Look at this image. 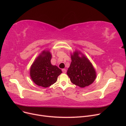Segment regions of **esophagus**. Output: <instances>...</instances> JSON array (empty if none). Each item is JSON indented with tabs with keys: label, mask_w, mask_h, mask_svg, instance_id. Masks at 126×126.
Here are the masks:
<instances>
[{
	"label": "esophagus",
	"mask_w": 126,
	"mask_h": 126,
	"mask_svg": "<svg viewBox=\"0 0 126 126\" xmlns=\"http://www.w3.org/2000/svg\"><path fill=\"white\" fill-rule=\"evenodd\" d=\"M62 71H63V73H66V69H63Z\"/></svg>",
	"instance_id": "34e87169"
}]
</instances>
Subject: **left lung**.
Here are the masks:
<instances>
[{
    "instance_id": "left-lung-1",
    "label": "left lung",
    "mask_w": 126,
    "mask_h": 126,
    "mask_svg": "<svg viewBox=\"0 0 126 126\" xmlns=\"http://www.w3.org/2000/svg\"><path fill=\"white\" fill-rule=\"evenodd\" d=\"M71 63L67 72L71 82L81 88L93 83L96 78V72L89 60L77 50L71 55Z\"/></svg>"
}]
</instances>
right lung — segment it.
I'll return each mask as SVG.
<instances>
[{
  "instance_id": "right-lung-1",
  "label": "right lung",
  "mask_w": 126,
  "mask_h": 126,
  "mask_svg": "<svg viewBox=\"0 0 126 126\" xmlns=\"http://www.w3.org/2000/svg\"><path fill=\"white\" fill-rule=\"evenodd\" d=\"M52 55L49 50H44L38 56L30 69V76L39 86L48 87L55 83L62 71L51 63Z\"/></svg>"
}]
</instances>
